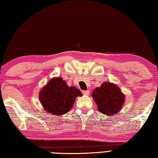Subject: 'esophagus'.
<instances>
[{"label": "esophagus", "mask_w": 158, "mask_h": 158, "mask_svg": "<svg viewBox=\"0 0 158 158\" xmlns=\"http://www.w3.org/2000/svg\"><path fill=\"white\" fill-rule=\"evenodd\" d=\"M89 93H90V91L89 90H82V93L84 95H89Z\"/></svg>", "instance_id": "34e87169"}]
</instances>
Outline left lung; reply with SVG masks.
I'll use <instances>...</instances> for the list:
<instances>
[{"mask_svg":"<svg viewBox=\"0 0 158 158\" xmlns=\"http://www.w3.org/2000/svg\"><path fill=\"white\" fill-rule=\"evenodd\" d=\"M92 97L100 113L114 116L121 110L125 103V95L116 84L104 82L93 90Z\"/></svg>","mask_w":158,"mask_h":158,"instance_id":"8db88e82","label":"left lung"}]
</instances>
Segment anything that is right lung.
<instances>
[{
    "mask_svg": "<svg viewBox=\"0 0 158 158\" xmlns=\"http://www.w3.org/2000/svg\"><path fill=\"white\" fill-rule=\"evenodd\" d=\"M78 96H82L81 92L73 85L68 86L61 77L50 79L39 93L42 107L55 116L68 113Z\"/></svg>",
    "mask_w": 158,
    "mask_h": 158,
    "instance_id": "add662e5",
    "label": "right lung"
}]
</instances>
